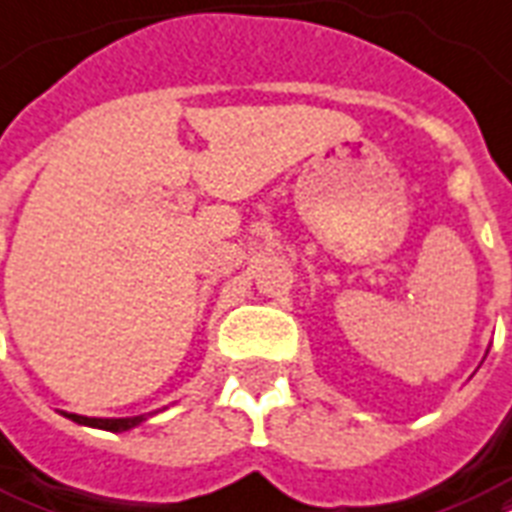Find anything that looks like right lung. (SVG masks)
<instances>
[{
    "instance_id": "1",
    "label": "right lung",
    "mask_w": 512,
    "mask_h": 512,
    "mask_svg": "<svg viewBox=\"0 0 512 512\" xmlns=\"http://www.w3.org/2000/svg\"><path fill=\"white\" fill-rule=\"evenodd\" d=\"M66 416L72 421H77V424L109 429V432H123V429H131L136 427L139 421H144V416H134V419H88V416H77V413H66Z\"/></svg>"
}]
</instances>
